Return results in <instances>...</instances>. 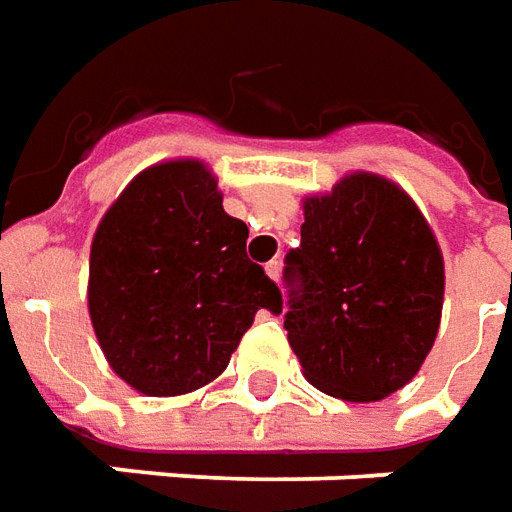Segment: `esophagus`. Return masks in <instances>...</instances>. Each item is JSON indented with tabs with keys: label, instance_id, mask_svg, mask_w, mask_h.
Instances as JSON below:
<instances>
[{
	"label": "esophagus",
	"instance_id": "1",
	"mask_svg": "<svg viewBox=\"0 0 512 512\" xmlns=\"http://www.w3.org/2000/svg\"><path fill=\"white\" fill-rule=\"evenodd\" d=\"M264 273L270 275L273 281H278V278H281V262H278V259H273V262H267V264H264Z\"/></svg>",
	"mask_w": 512,
	"mask_h": 512
}]
</instances>
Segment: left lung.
I'll use <instances>...</instances> for the list:
<instances>
[{
  "label": "left lung",
  "instance_id": "8db88e82",
  "mask_svg": "<svg viewBox=\"0 0 512 512\" xmlns=\"http://www.w3.org/2000/svg\"><path fill=\"white\" fill-rule=\"evenodd\" d=\"M284 328L303 378L331 397L378 402L416 378L444 308V256L397 181L355 170L303 198Z\"/></svg>",
  "mask_w": 512,
  "mask_h": 512
}]
</instances>
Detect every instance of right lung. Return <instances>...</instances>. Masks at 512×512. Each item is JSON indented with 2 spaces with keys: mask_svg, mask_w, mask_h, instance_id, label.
Here are the masks:
<instances>
[{
  "mask_svg": "<svg viewBox=\"0 0 512 512\" xmlns=\"http://www.w3.org/2000/svg\"><path fill=\"white\" fill-rule=\"evenodd\" d=\"M201 159L140 170L90 242L88 311L110 369L146 397H179L223 372L259 308L281 292L245 253Z\"/></svg>",
  "mask_w": 512,
  "mask_h": 512,
  "instance_id": "1",
  "label": "right lung"
}]
</instances>
